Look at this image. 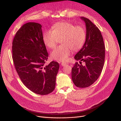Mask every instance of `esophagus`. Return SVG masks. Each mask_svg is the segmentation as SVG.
Returning a JSON list of instances; mask_svg holds the SVG:
<instances>
[{
    "mask_svg": "<svg viewBox=\"0 0 121 121\" xmlns=\"http://www.w3.org/2000/svg\"><path fill=\"white\" fill-rule=\"evenodd\" d=\"M66 64V63H64V62H61V66H63L65 65Z\"/></svg>",
    "mask_w": 121,
    "mask_h": 121,
    "instance_id": "34e87169",
    "label": "esophagus"
}]
</instances>
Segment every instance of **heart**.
I'll return each instance as SVG.
<instances>
[{
  "instance_id": "1",
  "label": "heart",
  "mask_w": 121,
  "mask_h": 121,
  "mask_svg": "<svg viewBox=\"0 0 121 121\" xmlns=\"http://www.w3.org/2000/svg\"><path fill=\"white\" fill-rule=\"evenodd\" d=\"M52 30H48L43 34L45 44L53 48L61 39L62 45L55 48L51 53V57L56 60L65 61L71 55L72 50L78 51L84 45L86 32L84 27L80 25L62 21L54 24Z\"/></svg>"
}]
</instances>
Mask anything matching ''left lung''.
<instances>
[{
    "label": "left lung",
    "mask_w": 121,
    "mask_h": 121,
    "mask_svg": "<svg viewBox=\"0 0 121 121\" xmlns=\"http://www.w3.org/2000/svg\"><path fill=\"white\" fill-rule=\"evenodd\" d=\"M86 26V39L84 45L76 55L75 59L85 62L82 65L76 62L72 69V79L77 87L91 85L97 80L103 69L105 57L103 38L98 27L88 18L81 17Z\"/></svg>",
    "instance_id": "left-lung-1"
}]
</instances>
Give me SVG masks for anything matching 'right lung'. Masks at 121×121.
<instances>
[{
	"mask_svg": "<svg viewBox=\"0 0 121 121\" xmlns=\"http://www.w3.org/2000/svg\"><path fill=\"white\" fill-rule=\"evenodd\" d=\"M12 44L14 67L25 86L38 95L52 92L60 66L55 61L45 65L48 53L43 40L42 25L35 22L23 25L16 32Z\"/></svg>",
	"mask_w": 121,
	"mask_h": 121,
	"instance_id": "obj_1",
	"label": "right lung"
}]
</instances>
